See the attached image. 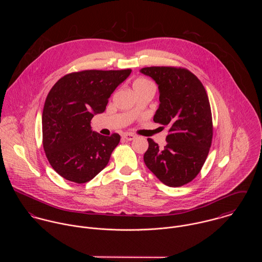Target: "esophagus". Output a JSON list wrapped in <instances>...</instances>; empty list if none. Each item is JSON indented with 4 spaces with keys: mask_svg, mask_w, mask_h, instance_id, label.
<instances>
[{
    "mask_svg": "<svg viewBox=\"0 0 262 262\" xmlns=\"http://www.w3.org/2000/svg\"><path fill=\"white\" fill-rule=\"evenodd\" d=\"M123 138H124L125 140H127V141H131V140H133V139L135 138V135L132 134V133H125V134L123 135Z\"/></svg>",
    "mask_w": 262,
    "mask_h": 262,
    "instance_id": "34e87169",
    "label": "esophagus"
}]
</instances>
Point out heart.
I'll list each match as a JSON object with an SVG mask.
<instances>
[{"label":"heart","mask_w":262,"mask_h":262,"mask_svg":"<svg viewBox=\"0 0 262 262\" xmlns=\"http://www.w3.org/2000/svg\"><path fill=\"white\" fill-rule=\"evenodd\" d=\"M148 85H152V83L148 81L147 79H144V78H138L134 81L133 83V89L134 91L138 90V89H141V88H144V86H148Z\"/></svg>","instance_id":"heart-1"}]
</instances>
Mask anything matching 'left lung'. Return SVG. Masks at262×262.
I'll return each mask as SVG.
<instances>
[{
  "instance_id": "left-lung-1",
  "label": "left lung",
  "mask_w": 262,
  "mask_h": 262,
  "mask_svg": "<svg viewBox=\"0 0 262 262\" xmlns=\"http://www.w3.org/2000/svg\"><path fill=\"white\" fill-rule=\"evenodd\" d=\"M158 85L159 107L155 123L168 127L166 145L148 138L144 162L168 187H182L200 172L213 137L210 102L200 79L186 69L151 67L140 70Z\"/></svg>"
}]
</instances>
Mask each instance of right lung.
Returning a JSON list of instances; mask_svg holds the SVG:
<instances>
[{"mask_svg": "<svg viewBox=\"0 0 262 262\" xmlns=\"http://www.w3.org/2000/svg\"><path fill=\"white\" fill-rule=\"evenodd\" d=\"M122 71H83L64 75L52 86L42 113L43 148L52 168L76 184L103 170L120 135L103 136L91 120L106 110L116 88L131 74Z\"/></svg>", "mask_w": 262, "mask_h": 262, "instance_id": "obj_1", "label": "right lung"}]
</instances>
